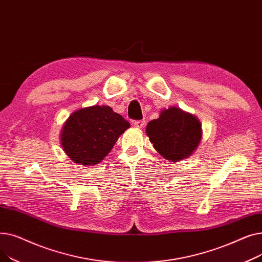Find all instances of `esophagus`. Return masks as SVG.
Segmentation results:
<instances>
[{"label":"esophagus","mask_w":262,"mask_h":262,"mask_svg":"<svg viewBox=\"0 0 262 262\" xmlns=\"http://www.w3.org/2000/svg\"><path fill=\"white\" fill-rule=\"evenodd\" d=\"M145 125V121L144 120H139V121H135L134 122V126L137 128H143Z\"/></svg>","instance_id":"34e87169"}]
</instances>
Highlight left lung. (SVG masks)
Here are the masks:
<instances>
[{
	"label": "left lung",
	"mask_w": 262,
	"mask_h": 262,
	"mask_svg": "<svg viewBox=\"0 0 262 262\" xmlns=\"http://www.w3.org/2000/svg\"><path fill=\"white\" fill-rule=\"evenodd\" d=\"M146 135L157 152L171 162L189 158L202 140V124L178 107L162 109L159 118L148 122Z\"/></svg>",
	"instance_id": "1"
}]
</instances>
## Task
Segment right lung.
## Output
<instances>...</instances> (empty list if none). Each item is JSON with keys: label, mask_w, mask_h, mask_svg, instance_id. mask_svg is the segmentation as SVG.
I'll return each instance as SVG.
<instances>
[{"label": "right lung", "mask_w": 262, "mask_h": 262, "mask_svg": "<svg viewBox=\"0 0 262 262\" xmlns=\"http://www.w3.org/2000/svg\"><path fill=\"white\" fill-rule=\"evenodd\" d=\"M130 127L112 107L94 105L72 113L64 122L60 143L73 162L82 166L99 164L112 150L119 137Z\"/></svg>", "instance_id": "right-lung-1"}]
</instances>
